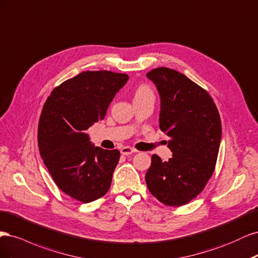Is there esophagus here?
I'll use <instances>...</instances> for the list:
<instances>
[{
    "label": "esophagus",
    "mask_w": 258,
    "mask_h": 258,
    "mask_svg": "<svg viewBox=\"0 0 258 258\" xmlns=\"http://www.w3.org/2000/svg\"><path fill=\"white\" fill-rule=\"evenodd\" d=\"M133 152H134V150H133L131 147H123L121 149V154H123V155H130Z\"/></svg>",
    "instance_id": "esophagus-1"
}]
</instances>
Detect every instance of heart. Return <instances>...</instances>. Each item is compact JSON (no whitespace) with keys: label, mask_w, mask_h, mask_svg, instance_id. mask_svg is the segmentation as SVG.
<instances>
[{"label":"heart","mask_w":258,"mask_h":258,"mask_svg":"<svg viewBox=\"0 0 258 258\" xmlns=\"http://www.w3.org/2000/svg\"><path fill=\"white\" fill-rule=\"evenodd\" d=\"M145 97H153L152 90L148 86H140L135 91V99L136 98H145Z\"/></svg>","instance_id":"b5f03b06"}]
</instances>
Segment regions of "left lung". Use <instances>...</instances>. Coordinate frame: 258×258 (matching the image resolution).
<instances>
[{
	"label": "left lung",
	"instance_id": "obj_1",
	"mask_svg": "<svg viewBox=\"0 0 258 258\" xmlns=\"http://www.w3.org/2000/svg\"><path fill=\"white\" fill-rule=\"evenodd\" d=\"M161 96L160 128L169 137L172 157L152 155L146 173L150 193L161 203L179 207L203 192L217 164L222 124L210 94L185 75L168 68L147 73Z\"/></svg>",
	"mask_w": 258,
	"mask_h": 258
}]
</instances>
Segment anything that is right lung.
I'll use <instances>...</instances> for the list:
<instances>
[{"mask_svg":"<svg viewBox=\"0 0 258 258\" xmlns=\"http://www.w3.org/2000/svg\"><path fill=\"white\" fill-rule=\"evenodd\" d=\"M126 74L88 71L55 87L38 122L41 159L62 192L81 203L103 197L110 187L120 151L89 141L86 131L102 121Z\"/></svg>","mask_w":258,"mask_h":258,"instance_id":"right-lung-1","label":"right lung"}]
</instances>
